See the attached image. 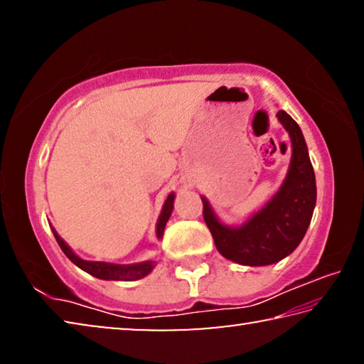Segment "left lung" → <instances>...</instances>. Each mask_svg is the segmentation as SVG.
<instances>
[{
  "mask_svg": "<svg viewBox=\"0 0 364 364\" xmlns=\"http://www.w3.org/2000/svg\"><path fill=\"white\" fill-rule=\"evenodd\" d=\"M276 117L292 141L291 167L278 194L239 228L221 225L202 197V213L220 254L249 267L276 263L292 254L305 236L316 204L315 171L300 127L284 110Z\"/></svg>",
  "mask_w": 364,
  "mask_h": 364,
  "instance_id": "obj_1",
  "label": "left lung"
}]
</instances>
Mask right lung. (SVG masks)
I'll use <instances>...</instances> for the list:
<instances>
[{"label":"right lung","mask_w":364,"mask_h":364,"mask_svg":"<svg viewBox=\"0 0 364 364\" xmlns=\"http://www.w3.org/2000/svg\"><path fill=\"white\" fill-rule=\"evenodd\" d=\"M173 194H168L167 200H165L162 213H160L159 221H157V237L160 239L164 234L165 225L171 215V210H173ZM54 232V237L59 244V247L63 249L64 254L67 255L69 260L77 264L78 268H82L86 273H90L91 276L100 279H110V281H132V279H139L144 278L146 274H149L152 268H154V262H144V263H136V264H114V263H104V262H86L82 260V258L77 257L73 252L70 250L69 245H67L63 239L58 236L56 231Z\"/></svg>","instance_id":"right-lung-1"}]
</instances>
